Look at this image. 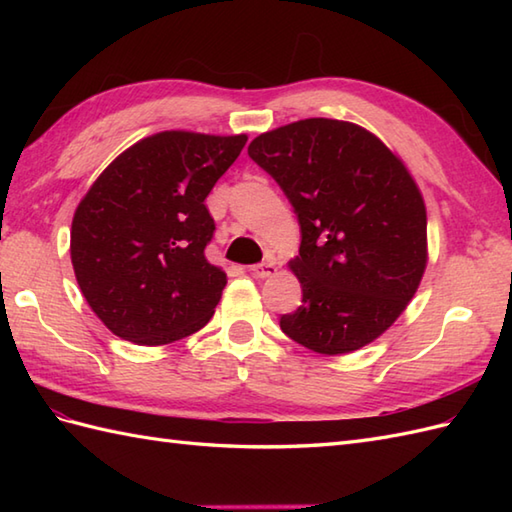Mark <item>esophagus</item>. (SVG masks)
Returning a JSON list of instances; mask_svg holds the SVG:
<instances>
[{"instance_id": "34e87169", "label": "esophagus", "mask_w": 512, "mask_h": 512, "mask_svg": "<svg viewBox=\"0 0 512 512\" xmlns=\"http://www.w3.org/2000/svg\"><path fill=\"white\" fill-rule=\"evenodd\" d=\"M250 270H253L255 277L266 279V277H273L277 273V266H275V262H262V264L250 266Z\"/></svg>"}]
</instances>
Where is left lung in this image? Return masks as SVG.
Returning a JSON list of instances; mask_svg holds the SVG:
<instances>
[{
	"label": "left lung",
	"instance_id": "left-lung-1",
	"mask_svg": "<svg viewBox=\"0 0 512 512\" xmlns=\"http://www.w3.org/2000/svg\"><path fill=\"white\" fill-rule=\"evenodd\" d=\"M248 156L286 193L301 226L290 268L303 299L281 314V330L319 354L361 350L400 317L427 268L418 184L372 132L332 118L259 134Z\"/></svg>",
	"mask_w": 512,
	"mask_h": 512
}]
</instances>
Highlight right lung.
<instances>
[{
  "instance_id": "obj_1",
  "label": "right lung",
  "mask_w": 512,
  "mask_h": 512,
  "mask_svg": "<svg viewBox=\"0 0 512 512\" xmlns=\"http://www.w3.org/2000/svg\"><path fill=\"white\" fill-rule=\"evenodd\" d=\"M246 134L160 132L107 167L76 206L70 255L96 317L138 345H165L213 317L226 273L204 255L215 222L206 195Z\"/></svg>"
}]
</instances>
